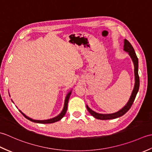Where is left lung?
Returning <instances> with one entry per match:
<instances>
[{"label": "left lung", "mask_w": 152, "mask_h": 152, "mask_svg": "<svg viewBox=\"0 0 152 152\" xmlns=\"http://www.w3.org/2000/svg\"><path fill=\"white\" fill-rule=\"evenodd\" d=\"M124 50L126 52H127L128 54L131 57L133 63L134 64V86L133 91H132L131 95L130 96L129 99L124 107H123L121 110H119V111L112 113V114H99L97 112H95V111L92 110L88 105H86L87 109H88V112L91 114L93 117L98 119H101V120H106V119H115L121 117V116L124 115L126 112H127L129 110L131 107L132 104L134 101L135 97H136L137 93L139 89V86H140V80L139 76H138V60L133 47L132 46L131 43L127 40H124Z\"/></svg>", "instance_id": "8db88e82"}]
</instances>
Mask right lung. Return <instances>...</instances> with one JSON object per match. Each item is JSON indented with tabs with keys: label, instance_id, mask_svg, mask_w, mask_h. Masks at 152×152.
<instances>
[{
	"label": "right lung",
	"instance_id": "obj_1",
	"mask_svg": "<svg viewBox=\"0 0 152 152\" xmlns=\"http://www.w3.org/2000/svg\"><path fill=\"white\" fill-rule=\"evenodd\" d=\"M71 93H72V90H70V91L67 93V95H66V97H65V100H64V106H63V110L61 112V113H60L59 115L56 116V117H54L53 118H51V119H45V120H37V119H32V118H31L29 117H28V116H27L25 114H23V113L20 110H19L20 111V112L21 113V114L23 115L27 119H28V120H30V121H33V122L38 123V124H53V123L57 122L58 121L61 120V119L64 117V115H65L66 112V110H67L68 102H69V98H70V96ZM12 101L13 102L12 100Z\"/></svg>",
	"mask_w": 152,
	"mask_h": 152
}]
</instances>
